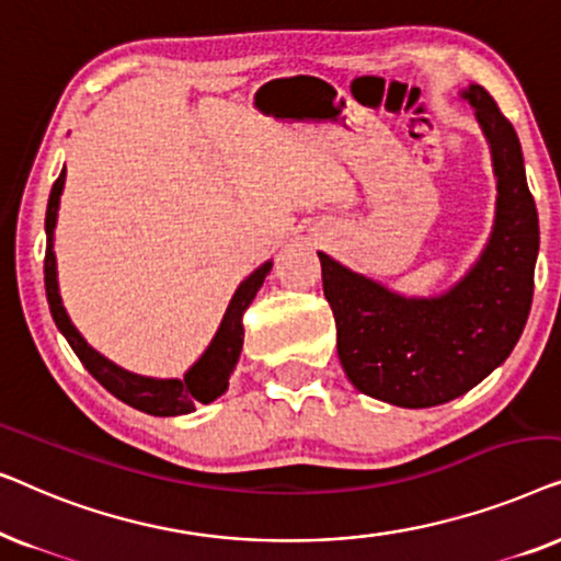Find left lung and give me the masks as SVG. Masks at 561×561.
<instances>
[{
	"instance_id": "obj_1",
	"label": "left lung",
	"mask_w": 561,
	"mask_h": 561,
	"mask_svg": "<svg viewBox=\"0 0 561 561\" xmlns=\"http://www.w3.org/2000/svg\"><path fill=\"white\" fill-rule=\"evenodd\" d=\"M493 152V234L470 273L432 298H405L324 252L321 283L336 321V352L359 393L401 409L447 403L505 363L534 298L539 214L516 129L482 87L462 94Z\"/></svg>"
}]
</instances>
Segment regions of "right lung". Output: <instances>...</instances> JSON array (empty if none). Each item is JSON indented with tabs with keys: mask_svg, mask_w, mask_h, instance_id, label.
<instances>
[{
	"mask_svg": "<svg viewBox=\"0 0 561 561\" xmlns=\"http://www.w3.org/2000/svg\"><path fill=\"white\" fill-rule=\"evenodd\" d=\"M66 183V168L53 183L50 198H48V211H45V294H48L50 313L60 334L66 336L71 350L79 355L83 367L110 390L112 396H117L122 403L133 405L137 411L150 413V416H181V413L196 411V403H211L214 398H219L229 388V375H232L237 359H240L242 342H244V327L242 317L252 304V298L263 286L265 275L271 273L273 263H263L255 273H250L248 278L240 283V288L234 290L232 301L227 306L225 319L214 334V340L202 357L196 359L194 367L183 375V380H158V378H145V375H135L129 370H122L119 365H114L104 355H99L94 347H89V342L79 334V329L71 324L68 313L64 309L58 294V271H56V252H53V229L58 221V204L60 194H64Z\"/></svg>",
	"mask_w": 561,
	"mask_h": 561,
	"instance_id": "1",
	"label": "right lung"
}]
</instances>
